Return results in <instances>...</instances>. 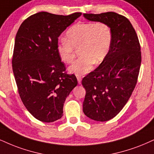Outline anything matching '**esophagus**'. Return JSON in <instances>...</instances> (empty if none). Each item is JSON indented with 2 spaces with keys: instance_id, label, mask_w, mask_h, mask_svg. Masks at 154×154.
I'll return each instance as SVG.
<instances>
[{
  "instance_id": "esophagus-1",
  "label": "esophagus",
  "mask_w": 154,
  "mask_h": 154,
  "mask_svg": "<svg viewBox=\"0 0 154 154\" xmlns=\"http://www.w3.org/2000/svg\"><path fill=\"white\" fill-rule=\"evenodd\" d=\"M81 76H77V80H78V82H79V84H81Z\"/></svg>"
}]
</instances>
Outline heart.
I'll list each match as a JSON object with an SVG mask.
<instances>
[{
    "label": "heart",
    "mask_w": 154,
    "mask_h": 154,
    "mask_svg": "<svg viewBox=\"0 0 154 154\" xmlns=\"http://www.w3.org/2000/svg\"><path fill=\"white\" fill-rule=\"evenodd\" d=\"M65 39L57 45L60 60L70 63L75 58V49L79 48L81 58L68 67L69 73L78 76L88 73L105 59L112 41L111 28L105 23H79L66 31Z\"/></svg>",
    "instance_id": "obj_1"
}]
</instances>
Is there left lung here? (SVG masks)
<instances>
[{"label": "left lung", "mask_w": 154, "mask_h": 154, "mask_svg": "<svg viewBox=\"0 0 154 154\" xmlns=\"http://www.w3.org/2000/svg\"><path fill=\"white\" fill-rule=\"evenodd\" d=\"M90 21L111 27L112 41L106 58L82 80L86 89L84 114L97 121L114 118L126 105L135 88L141 63L136 33L126 17L114 12L83 14Z\"/></svg>", "instance_id": "8db88e82"}]
</instances>
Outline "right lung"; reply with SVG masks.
Instances as JSON below:
<instances>
[{
  "mask_svg": "<svg viewBox=\"0 0 154 154\" xmlns=\"http://www.w3.org/2000/svg\"><path fill=\"white\" fill-rule=\"evenodd\" d=\"M81 16L39 12L20 25L15 39L13 71L20 97L31 115L45 123L63 116L66 98L77 86L75 75L57 53L58 37Z\"/></svg>",
  "mask_w": 154,
  "mask_h": 154,
  "instance_id": "obj_1",
  "label": "right lung"
}]
</instances>
